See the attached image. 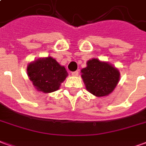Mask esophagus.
<instances>
[{
	"label": "esophagus",
	"mask_w": 146,
	"mask_h": 146,
	"mask_svg": "<svg viewBox=\"0 0 146 146\" xmlns=\"http://www.w3.org/2000/svg\"><path fill=\"white\" fill-rule=\"evenodd\" d=\"M78 74H79V71L78 70H76V71H74V72H72V76H78Z\"/></svg>",
	"instance_id": "1"
}]
</instances>
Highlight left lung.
I'll use <instances>...</instances> for the list:
<instances>
[{"label": "left lung", "mask_w": 146, "mask_h": 146, "mask_svg": "<svg viewBox=\"0 0 146 146\" xmlns=\"http://www.w3.org/2000/svg\"><path fill=\"white\" fill-rule=\"evenodd\" d=\"M81 73L87 90L98 97L110 94L119 81V70L97 58L89 60Z\"/></svg>", "instance_id": "obj_1"}]
</instances>
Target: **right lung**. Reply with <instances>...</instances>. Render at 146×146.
<instances>
[{
	"label": "right lung",
	"mask_w": 146,
	"mask_h": 146,
	"mask_svg": "<svg viewBox=\"0 0 146 146\" xmlns=\"http://www.w3.org/2000/svg\"><path fill=\"white\" fill-rule=\"evenodd\" d=\"M27 73L34 87L44 93L58 90L68 75L65 67L51 57L39 58L29 64Z\"/></svg>",
	"instance_id": "1"
}]
</instances>
